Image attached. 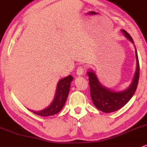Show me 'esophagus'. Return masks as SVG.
Listing matches in <instances>:
<instances>
[{
  "mask_svg": "<svg viewBox=\"0 0 147 147\" xmlns=\"http://www.w3.org/2000/svg\"><path fill=\"white\" fill-rule=\"evenodd\" d=\"M84 72V67L79 66L77 70V76H82Z\"/></svg>",
  "mask_w": 147,
  "mask_h": 147,
  "instance_id": "1",
  "label": "esophagus"
}]
</instances>
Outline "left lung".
Returning <instances> with one entry per match:
<instances>
[{
	"label": "left lung",
	"mask_w": 147,
	"mask_h": 147,
	"mask_svg": "<svg viewBox=\"0 0 147 147\" xmlns=\"http://www.w3.org/2000/svg\"><path fill=\"white\" fill-rule=\"evenodd\" d=\"M123 34L129 41L134 44L133 38L125 30H121ZM136 70L135 72L132 82L129 86L122 90H113L103 85L99 82L95 72L92 69H89L87 75L89 77V85L90 88V96L94 105L97 109L102 112L109 113L115 112L125 106L129 100L132 98L137 89L138 80L140 77L139 61L136 46Z\"/></svg>",
	"instance_id": "1"
}]
</instances>
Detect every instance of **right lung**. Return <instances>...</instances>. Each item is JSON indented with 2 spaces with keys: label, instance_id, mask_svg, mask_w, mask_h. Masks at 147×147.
I'll return each mask as SVG.
<instances>
[{
  "label": "right lung",
  "instance_id": "add662e5",
  "mask_svg": "<svg viewBox=\"0 0 147 147\" xmlns=\"http://www.w3.org/2000/svg\"><path fill=\"white\" fill-rule=\"evenodd\" d=\"M72 80L73 77L71 75H69L67 77L59 81L53 100L50 103V105L45 107V109L40 111H33L31 109L29 110L34 114L43 117H48L58 113L65 105L69 94L70 84Z\"/></svg>",
  "mask_w": 147,
  "mask_h": 147
}]
</instances>
